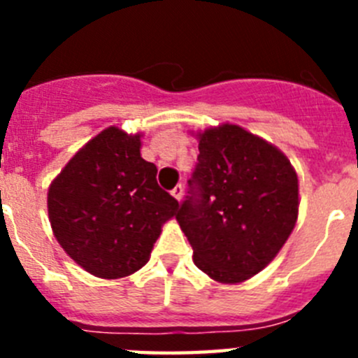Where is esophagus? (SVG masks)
<instances>
[{
	"mask_svg": "<svg viewBox=\"0 0 358 358\" xmlns=\"http://www.w3.org/2000/svg\"><path fill=\"white\" fill-rule=\"evenodd\" d=\"M182 194H185V188H182V185H177L176 188L172 189V195L177 199V201H181Z\"/></svg>",
	"mask_w": 358,
	"mask_h": 358,
	"instance_id": "34e87169",
	"label": "esophagus"
}]
</instances>
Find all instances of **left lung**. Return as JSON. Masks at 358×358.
I'll return each instance as SVG.
<instances>
[{
  "label": "left lung",
  "instance_id": "obj_1",
  "mask_svg": "<svg viewBox=\"0 0 358 358\" xmlns=\"http://www.w3.org/2000/svg\"><path fill=\"white\" fill-rule=\"evenodd\" d=\"M197 136V164L176 218L202 273L240 283L274 260L296 226V170L283 152L238 125Z\"/></svg>",
  "mask_w": 358,
  "mask_h": 358
}]
</instances>
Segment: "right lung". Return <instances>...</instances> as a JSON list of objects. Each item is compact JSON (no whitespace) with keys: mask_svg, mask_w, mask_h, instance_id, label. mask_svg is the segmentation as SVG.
I'll return each instance as SVG.
<instances>
[{"mask_svg":"<svg viewBox=\"0 0 358 358\" xmlns=\"http://www.w3.org/2000/svg\"><path fill=\"white\" fill-rule=\"evenodd\" d=\"M141 134L102 131L69 159L48 189V215L62 249L93 276L116 280L150 258L179 202L141 157Z\"/></svg>","mask_w":358,"mask_h":358,"instance_id":"right-lung-1","label":"right lung"}]
</instances>
